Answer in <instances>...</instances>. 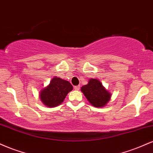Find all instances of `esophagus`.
<instances>
[{
    "label": "esophagus",
    "instance_id": "obj_1",
    "mask_svg": "<svg viewBox=\"0 0 153 153\" xmlns=\"http://www.w3.org/2000/svg\"><path fill=\"white\" fill-rule=\"evenodd\" d=\"M74 89L76 91H78L80 89V86L79 85H75V86H74Z\"/></svg>",
    "mask_w": 153,
    "mask_h": 153
}]
</instances>
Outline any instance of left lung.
I'll list each match as a JSON object with an SVG mask.
<instances>
[{"mask_svg":"<svg viewBox=\"0 0 153 153\" xmlns=\"http://www.w3.org/2000/svg\"><path fill=\"white\" fill-rule=\"evenodd\" d=\"M81 91L88 101L95 107L104 106L111 98V94L96 79H91L87 85L81 88Z\"/></svg>","mask_w":153,"mask_h":153,"instance_id":"1","label":"left lung"}]
</instances>
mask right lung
<instances>
[{
    "instance_id": "1",
    "label": "right lung",
    "mask_w": 153,
    "mask_h": 153,
    "mask_svg": "<svg viewBox=\"0 0 153 153\" xmlns=\"http://www.w3.org/2000/svg\"><path fill=\"white\" fill-rule=\"evenodd\" d=\"M72 90L73 85L69 82L54 77L50 85L40 92V99L47 106H57L62 103L67 94Z\"/></svg>"
}]
</instances>
